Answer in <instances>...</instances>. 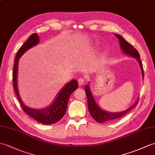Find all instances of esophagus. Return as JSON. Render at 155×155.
Masks as SVG:
<instances>
[{"instance_id":"esophagus-1","label":"esophagus","mask_w":155,"mask_h":155,"mask_svg":"<svg viewBox=\"0 0 155 155\" xmlns=\"http://www.w3.org/2000/svg\"><path fill=\"white\" fill-rule=\"evenodd\" d=\"M78 82L79 85H82V84H83L84 83V82H85L84 78H78Z\"/></svg>"}]
</instances>
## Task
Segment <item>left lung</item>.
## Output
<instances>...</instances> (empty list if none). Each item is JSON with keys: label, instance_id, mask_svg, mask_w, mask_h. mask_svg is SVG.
I'll list each match as a JSON object with an SVG mask.
<instances>
[{"label": "left lung", "instance_id": "obj_1", "mask_svg": "<svg viewBox=\"0 0 155 155\" xmlns=\"http://www.w3.org/2000/svg\"><path fill=\"white\" fill-rule=\"evenodd\" d=\"M115 35H116V36L118 38L119 41H120V48L122 49V51H124V53L125 54H127V55H129V56L135 57V58L137 60V61L139 63V65L141 67L143 77H144L143 64L141 60H140V55H139V52L137 51V50L135 49L134 48V46H133L131 44H129V43L125 40L123 37L121 36V35H117V34H115ZM85 92L86 94V96H87L88 107L89 112L91 114V116L94 118L96 121H98V123H104V122H106V121H113V120H116V119L123 117L124 115L126 114L131 110L134 108L138 102V100H137L134 105H133L131 107H129V108L124 111H121V112H117V113H111V112H109V111L102 110L98 106V105L96 104L95 101L94 96H93L92 94L89 85L85 86Z\"/></svg>", "mask_w": 155, "mask_h": 155}]
</instances>
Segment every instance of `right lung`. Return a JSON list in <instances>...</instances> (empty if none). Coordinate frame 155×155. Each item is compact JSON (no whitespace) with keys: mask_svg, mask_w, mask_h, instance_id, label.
<instances>
[{"mask_svg":"<svg viewBox=\"0 0 155 155\" xmlns=\"http://www.w3.org/2000/svg\"><path fill=\"white\" fill-rule=\"evenodd\" d=\"M39 41L38 35L35 33L31 34L28 40L21 46V48L17 51L16 55L14 59V65L12 73L13 86L14 91L16 92L17 98L22 107V110L30 117L35 120L43 124H54L58 122L62 118L66 112L67 104L69 101L70 95L78 88V82L73 79L68 82L56 97L54 102L45 108L41 110H35L26 106L21 101L19 94L18 89L17 85V73H18V64L20 57L29 49L36 45Z\"/></svg>","mask_w":155,"mask_h":155,"instance_id":"add662e5","label":"right lung"}]
</instances>
